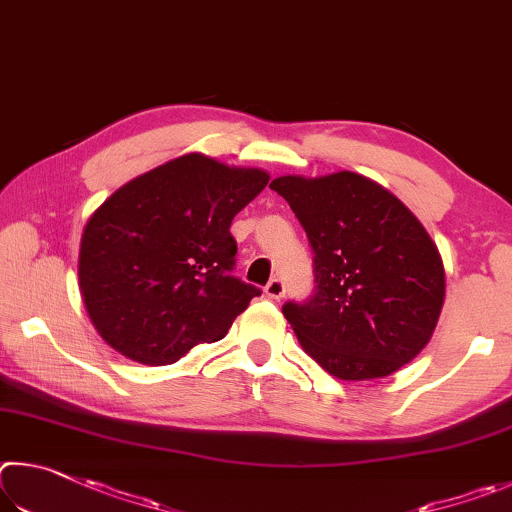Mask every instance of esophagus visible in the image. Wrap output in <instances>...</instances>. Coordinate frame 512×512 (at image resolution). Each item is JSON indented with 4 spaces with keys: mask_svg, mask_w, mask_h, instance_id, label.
Listing matches in <instances>:
<instances>
[{
    "mask_svg": "<svg viewBox=\"0 0 512 512\" xmlns=\"http://www.w3.org/2000/svg\"><path fill=\"white\" fill-rule=\"evenodd\" d=\"M265 294L270 299H274V301H279V299H283V294H285V283L281 281V279H272L270 283L265 285Z\"/></svg>",
    "mask_w": 512,
    "mask_h": 512,
    "instance_id": "1",
    "label": "esophagus"
}]
</instances>
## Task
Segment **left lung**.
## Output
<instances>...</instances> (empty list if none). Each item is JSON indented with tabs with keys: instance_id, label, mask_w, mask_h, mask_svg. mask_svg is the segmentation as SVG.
I'll return each mask as SVG.
<instances>
[{
	"instance_id": "1",
	"label": "left lung",
	"mask_w": 512,
	"mask_h": 512,
	"mask_svg": "<svg viewBox=\"0 0 512 512\" xmlns=\"http://www.w3.org/2000/svg\"><path fill=\"white\" fill-rule=\"evenodd\" d=\"M270 188L315 251V294L283 306L303 351L339 380L384 378L414 360L445 301L441 254L416 215L351 170L283 175Z\"/></svg>"
}]
</instances>
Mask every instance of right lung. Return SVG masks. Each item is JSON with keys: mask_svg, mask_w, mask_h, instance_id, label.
Instances as JSON below:
<instances>
[{"mask_svg": "<svg viewBox=\"0 0 512 512\" xmlns=\"http://www.w3.org/2000/svg\"><path fill=\"white\" fill-rule=\"evenodd\" d=\"M270 182L200 152L134 177L87 220L78 285L107 344L130 360L173 364L229 333L256 285L231 274V220Z\"/></svg>", "mask_w": 512, "mask_h": 512, "instance_id": "add662e5", "label": "right lung"}]
</instances>
